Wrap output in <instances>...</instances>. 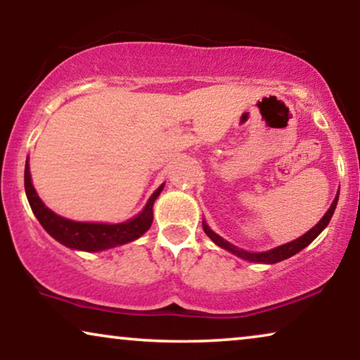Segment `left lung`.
I'll return each mask as SVG.
<instances>
[{"instance_id":"8db88e82","label":"left lung","mask_w":360,"mask_h":360,"mask_svg":"<svg viewBox=\"0 0 360 360\" xmlns=\"http://www.w3.org/2000/svg\"><path fill=\"white\" fill-rule=\"evenodd\" d=\"M338 200H339V191H338L336 198H334V201H333V205L329 206V210L326 211V214H324L323 218L319 219V223L314 226V228L309 229L307 234H303L302 238L292 240V243H287L283 245H278V248H275V249H270V250H267V252H248V250L236 248V245H233L226 239L221 238V236L216 234L214 231H211L210 226L206 224L205 221H203V229L214 244H218L221 249L229 250L231 254L238 255V257H240V259L249 260V262H259V264H277V262H280V260H285V259L292 257V255H295L297 252H300V250L307 248L308 244H311L313 240L316 239L319 234H321V231L326 228V226L329 224V221H331V218H333V213H334V210H336Z\"/></svg>"}]
</instances>
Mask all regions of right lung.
<instances>
[{
	"mask_svg": "<svg viewBox=\"0 0 360 360\" xmlns=\"http://www.w3.org/2000/svg\"><path fill=\"white\" fill-rule=\"evenodd\" d=\"M24 188H26L27 201L31 205V210L36 216L42 228L52 236L58 243L67 245L70 249L85 250V252H98L131 243L141 238L147 229L150 228L152 219H154V201L160 191L164 190V184L157 188L147 201L144 210L134 218L120 224H103V223H78L67 218H62L47 208L42 203L36 193V188L32 186L31 172H29V164L26 162L24 169Z\"/></svg>",
	"mask_w": 360,
	"mask_h": 360,
	"instance_id": "right-lung-1",
	"label": "right lung"
}]
</instances>
